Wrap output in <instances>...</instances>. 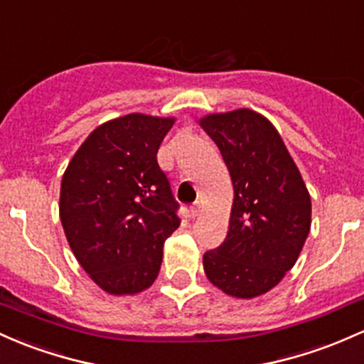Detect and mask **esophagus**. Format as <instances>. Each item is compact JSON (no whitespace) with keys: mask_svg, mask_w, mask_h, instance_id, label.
I'll return each instance as SVG.
<instances>
[{"mask_svg":"<svg viewBox=\"0 0 364 364\" xmlns=\"http://www.w3.org/2000/svg\"><path fill=\"white\" fill-rule=\"evenodd\" d=\"M190 210H191V215H193V218H197V215L202 213V202H200V200H197V202L191 203Z\"/></svg>","mask_w":364,"mask_h":364,"instance_id":"1","label":"esophagus"}]
</instances>
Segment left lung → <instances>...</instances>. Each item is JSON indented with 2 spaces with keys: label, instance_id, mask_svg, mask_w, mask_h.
<instances>
[{
  "label": "left lung",
  "instance_id": "1",
  "mask_svg": "<svg viewBox=\"0 0 364 364\" xmlns=\"http://www.w3.org/2000/svg\"><path fill=\"white\" fill-rule=\"evenodd\" d=\"M233 181L225 242L203 254L214 287L254 299L277 287L301 254L311 230V197L282 136L250 109L202 117Z\"/></svg>",
  "mask_w": 364,
  "mask_h": 364
}]
</instances>
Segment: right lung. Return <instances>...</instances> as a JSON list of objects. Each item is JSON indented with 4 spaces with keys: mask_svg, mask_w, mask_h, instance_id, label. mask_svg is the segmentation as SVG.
Instances as JSON below:
<instances>
[{
    "mask_svg": "<svg viewBox=\"0 0 364 364\" xmlns=\"http://www.w3.org/2000/svg\"><path fill=\"white\" fill-rule=\"evenodd\" d=\"M174 117L127 114L98 126L67 166L60 221L72 252L102 290L149 289L164 242L179 226L169 179L157 151Z\"/></svg>",
    "mask_w": 364,
    "mask_h": 364,
    "instance_id": "1",
    "label": "right lung"
}]
</instances>
